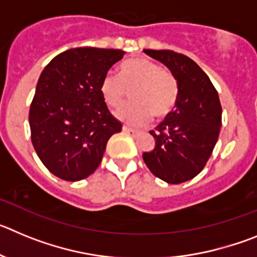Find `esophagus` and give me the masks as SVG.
Here are the masks:
<instances>
[{"label":"esophagus","instance_id":"34e87169","mask_svg":"<svg viewBox=\"0 0 257 257\" xmlns=\"http://www.w3.org/2000/svg\"><path fill=\"white\" fill-rule=\"evenodd\" d=\"M122 130H123V133L130 134V135H133V136H138L140 134V131L134 130V128H131V127H127V126H123V128H122Z\"/></svg>","mask_w":257,"mask_h":257}]
</instances>
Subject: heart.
<instances>
[{
  "instance_id": "1",
  "label": "heart",
  "mask_w": 257,
  "mask_h": 257,
  "mask_svg": "<svg viewBox=\"0 0 257 257\" xmlns=\"http://www.w3.org/2000/svg\"><path fill=\"white\" fill-rule=\"evenodd\" d=\"M133 103L119 108L115 117L131 126L145 123L152 114L166 117L178 101V79L147 58L127 59L118 67V77L106 74L100 82V94L110 108L121 105L131 91Z\"/></svg>"
}]
</instances>
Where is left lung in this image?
Listing matches in <instances>:
<instances>
[{
	"instance_id": "obj_1",
	"label": "left lung",
	"mask_w": 257,
	"mask_h": 257,
	"mask_svg": "<svg viewBox=\"0 0 257 257\" xmlns=\"http://www.w3.org/2000/svg\"><path fill=\"white\" fill-rule=\"evenodd\" d=\"M169 68L178 79L175 109L151 131L153 151L143 160L152 174L169 184L196 178L203 170L219 139L221 104L207 74L196 61L171 50H144Z\"/></svg>"
}]
</instances>
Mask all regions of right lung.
I'll return each instance as SVG.
<instances>
[{
    "mask_svg": "<svg viewBox=\"0 0 257 257\" xmlns=\"http://www.w3.org/2000/svg\"><path fill=\"white\" fill-rule=\"evenodd\" d=\"M124 51L77 47L50 61L38 78L31 109L32 144L46 169L67 181L99 167L106 143L122 130L100 94V82Z\"/></svg>",
    "mask_w": 257,
    "mask_h": 257,
    "instance_id": "obj_1",
    "label": "right lung"
}]
</instances>
